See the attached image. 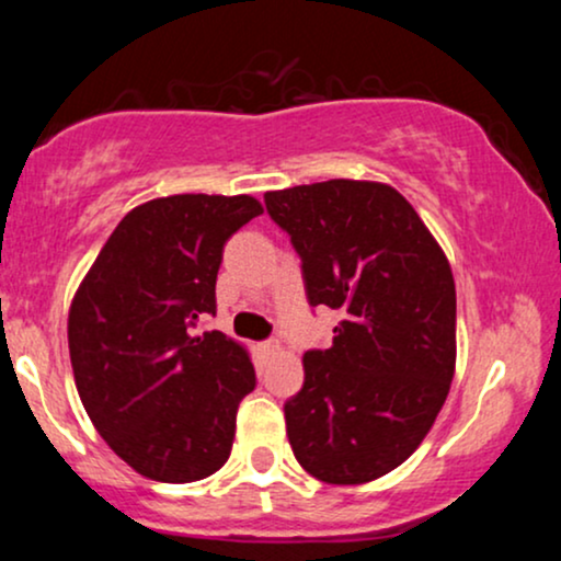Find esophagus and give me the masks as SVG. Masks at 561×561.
Listing matches in <instances>:
<instances>
[{"label": "esophagus", "mask_w": 561, "mask_h": 561, "mask_svg": "<svg viewBox=\"0 0 561 561\" xmlns=\"http://www.w3.org/2000/svg\"><path fill=\"white\" fill-rule=\"evenodd\" d=\"M261 351L268 353V356H276V353H282V343L279 340H266V343H261Z\"/></svg>", "instance_id": "obj_1"}]
</instances>
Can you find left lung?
<instances>
[{
  "label": "left lung",
  "instance_id": "left-lung-1",
  "mask_svg": "<svg viewBox=\"0 0 561 561\" xmlns=\"http://www.w3.org/2000/svg\"><path fill=\"white\" fill-rule=\"evenodd\" d=\"M263 199L298 250L308 302L343 311L332 347L302 356V390L285 403L295 459L330 485L382 478L420 448L448 398L450 263L390 184L330 179Z\"/></svg>",
  "mask_w": 561,
  "mask_h": 561
}]
</instances>
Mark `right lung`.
<instances>
[{
  "mask_svg": "<svg viewBox=\"0 0 561 561\" xmlns=\"http://www.w3.org/2000/svg\"><path fill=\"white\" fill-rule=\"evenodd\" d=\"M261 214L250 195L141 203L76 289L68 313L76 390L96 433L145 478L195 482L227 465L255 369L237 340L192 327L216 313L224 244Z\"/></svg>",
  "mask_w": 561,
  "mask_h": 561,
  "instance_id": "obj_1",
  "label": "right lung"
}]
</instances>
